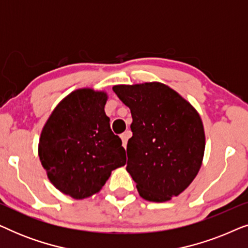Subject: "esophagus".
I'll list each match as a JSON object with an SVG mask.
<instances>
[{
  "mask_svg": "<svg viewBox=\"0 0 248 248\" xmlns=\"http://www.w3.org/2000/svg\"><path fill=\"white\" fill-rule=\"evenodd\" d=\"M131 132L130 131H126L124 132V133L121 134V139H122V142H123V147L126 148V144H127V140L131 138Z\"/></svg>",
  "mask_w": 248,
  "mask_h": 248,
  "instance_id": "34e87169",
  "label": "esophagus"
}]
</instances>
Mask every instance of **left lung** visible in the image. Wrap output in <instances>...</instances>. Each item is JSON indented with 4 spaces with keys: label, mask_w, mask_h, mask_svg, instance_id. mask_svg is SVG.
Returning <instances> with one entry per match:
<instances>
[{
    "label": "left lung",
    "mask_w": 248,
    "mask_h": 248,
    "mask_svg": "<svg viewBox=\"0 0 248 248\" xmlns=\"http://www.w3.org/2000/svg\"><path fill=\"white\" fill-rule=\"evenodd\" d=\"M131 109L126 170L139 194L165 202L191 184L201 167L205 138L200 115L175 90L159 82L115 86Z\"/></svg>",
    "instance_id": "1"
}]
</instances>
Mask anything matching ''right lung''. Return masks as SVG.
I'll return each instance as SVG.
<instances>
[{
  "label": "right lung",
  "mask_w": 248,
  "mask_h": 248,
  "mask_svg": "<svg viewBox=\"0 0 248 248\" xmlns=\"http://www.w3.org/2000/svg\"><path fill=\"white\" fill-rule=\"evenodd\" d=\"M107 94L73 91L50 115L39 139L38 154L49 181L80 200L99 192L111 170L126 164L122 140L105 114Z\"/></svg>",
  "instance_id": "1"
}]
</instances>
